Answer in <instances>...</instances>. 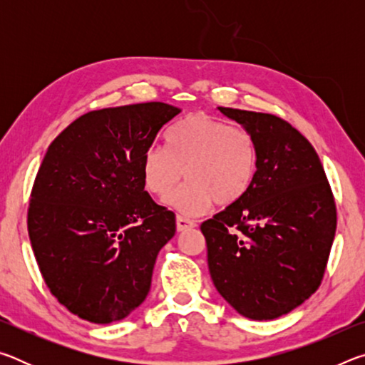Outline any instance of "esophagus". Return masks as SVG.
<instances>
[{"label":"esophagus","mask_w":365,"mask_h":365,"mask_svg":"<svg viewBox=\"0 0 365 365\" xmlns=\"http://www.w3.org/2000/svg\"><path fill=\"white\" fill-rule=\"evenodd\" d=\"M175 220H177V230H178V232L188 230V228H193V227L196 225L193 220L183 217V215H177Z\"/></svg>","instance_id":"obj_1"}]
</instances>
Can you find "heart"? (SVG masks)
I'll return each mask as SVG.
<instances>
[{"label": "heart", "instance_id": "1", "mask_svg": "<svg viewBox=\"0 0 365 365\" xmlns=\"http://www.w3.org/2000/svg\"><path fill=\"white\" fill-rule=\"evenodd\" d=\"M256 168L252 133L206 114L178 120L165 135V150L148 148L141 160L145 187L158 197L168 196L185 175L188 182L168 202L187 215L206 212L212 202H237L250 190Z\"/></svg>", "mask_w": 365, "mask_h": 365}]
</instances>
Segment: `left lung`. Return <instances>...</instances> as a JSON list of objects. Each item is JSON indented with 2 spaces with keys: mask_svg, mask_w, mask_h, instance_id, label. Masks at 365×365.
Returning a JSON list of instances; mask_svg holds the SVG:
<instances>
[{
  "mask_svg": "<svg viewBox=\"0 0 365 365\" xmlns=\"http://www.w3.org/2000/svg\"><path fill=\"white\" fill-rule=\"evenodd\" d=\"M257 148L250 190L201 224L214 287L252 320H272L319 288L336 230V206L312 145L280 117L219 108Z\"/></svg>",
  "mask_w": 365,
  "mask_h": 365,
  "instance_id": "obj_1",
  "label": "left lung"
}]
</instances>
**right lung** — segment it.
<instances>
[{"instance_id":"obj_1","label":"right lung","mask_w":365,"mask_h":365,"mask_svg":"<svg viewBox=\"0 0 365 365\" xmlns=\"http://www.w3.org/2000/svg\"><path fill=\"white\" fill-rule=\"evenodd\" d=\"M178 113L156 101L91 110L43 158L30 195V243L49 292L80 319L122 320L150 292L175 214L145 191L141 160Z\"/></svg>"}]
</instances>
